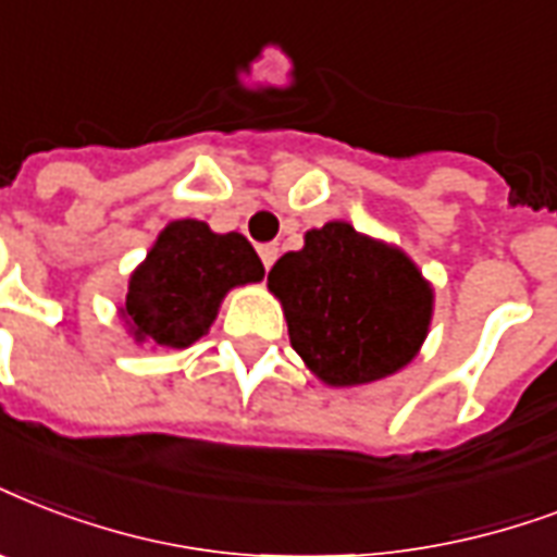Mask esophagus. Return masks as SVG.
I'll return each mask as SVG.
<instances>
[{"label": "esophagus", "instance_id": "1", "mask_svg": "<svg viewBox=\"0 0 557 557\" xmlns=\"http://www.w3.org/2000/svg\"><path fill=\"white\" fill-rule=\"evenodd\" d=\"M257 250H260L262 265H265V269H271V265H274V260H277V253H280L277 245H260Z\"/></svg>", "mask_w": 557, "mask_h": 557}]
</instances>
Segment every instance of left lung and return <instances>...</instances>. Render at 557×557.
<instances>
[{
  "label": "left lung",
  "instance_id": "obj_1",
  "mask_svg": "<svg viewBox=\"0 0 557 557\" xmlns=\"http://www.w3.org/2000/svg\"><path fill=\"white\" fill-rule=\"evenodd\" d=\"M288 338L326 385H362L400 371L426 338L432 288L397 248L330 222L269 271Z\"/></svg>",
  "mask_w": 557,
  "mask_h": 557
}]
</instances>
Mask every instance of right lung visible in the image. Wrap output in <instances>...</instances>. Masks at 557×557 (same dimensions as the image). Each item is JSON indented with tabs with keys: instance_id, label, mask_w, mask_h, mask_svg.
<instances>
[{
	"instance_id": "1",
	"label": "right lung",
	"mask_w": 557,
	"mask_h": 557,
	"mask_svg": "<svg viewBox=\"0 0 557 557\" xmlns=\"http://www.w3.org/2000/svg\"><path fill=\"white\" fill-rule=\"evenodd\" d=\"M257 250L242 233H212L203 222H172L134 271L122 315L137 342L189 347L210 330L233 286L262 280Z\"/></svg>"
}]
</instances>
